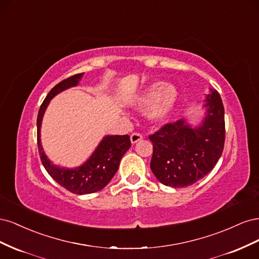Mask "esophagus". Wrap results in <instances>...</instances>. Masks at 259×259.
I'll use <instances>...</instances> for the list:
<instances>
[{"label":"esophagus","instance_id":"34e87169","mask_svg":"<svg viewBox=\"0 0 259 259\" xmlns=\"http://www.w3.org/2000/svg\"><path fill=\"white\" fill-rule=\"evenodd\" d=\"M142 139H143V136L140 135V134H138V133H134V134L131 135V143H132L133 145L138 143L139 140H142Z\"/></svg>","mask_w":259,"mask_h":259}]
</instances>
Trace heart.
Segmentation results:
<instances>
[{
	"mask_svg": "<svg viewBox=\"0 0 259 259\" xmlns=\"http://www.w3.org/2000/svg\"><path fill=\"white\" fill-rule=\"evenodd\" d=\"M180 99V93L173 84L155 81L139 94L134 100L137 110H149V119L155 123L167 121L176 110Z\"/></svg>",
	"mask_w": 259,
	"mask_h": 259,
	"instance_id": "heart-1",
	"label": "heart"
}]
</instances>
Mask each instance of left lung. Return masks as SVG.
Returning <instances> with one entry per match:
<instances>
[{"label":"left lung","instance_id":"1","mask_svg":"<svg viewBox=\"0 0 259 259\" xmlns=\"http://www.w3.org/2000/svg\"><path fill=\"white\" fill-rule=\"evenodd\" d=\"M205 113L192 126L186 119L169 123L149 136L153 144L150 163L160 183L185 188L206 176L221 159L225 144V109L221 95L209 89Z\"/></svg>","mask_w":259,"mask_h":259}]
</instances>
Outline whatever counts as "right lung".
I'll return each instance as SVG.
<instances>
[{"label": "right lung", "instance_id": "right-lung-1", "mask_svg": "<svg viewBox=\"0 0 259 259\" xmlns=\"http://www.w3.org/2000/svg\"><path fill=\"white\" fill-rule=\"evenodd\" d=\"M83 74L72 75L54 86L41 105L36 120L37 147L43 166L55 182L75 194L94 193L105 188L116 173L121 159L131 147L128 135H107L90 158L82 165L73 168L55 165L45 154L41 145V125L46 108L57 94L79 84Z\"/></svg>", "mask_w": 259, "mask_h": 259}]
</instances>
